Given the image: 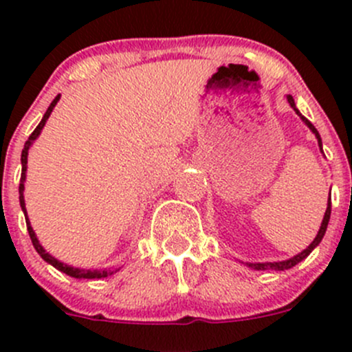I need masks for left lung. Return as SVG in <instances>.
<instances>
[{"mask_svg":"<svg viewBox=\"0 0 352 352\" xmlns=\"http://www.w3.org/2000/svg\"><path fill=\"white\" fill-rule=\"evenodd\" d=\"M286 98H287V104L291 105V109H293L294 112H296L298 116H300V119L303 120V122L307 124L308 127H310L311 133L315 134V138H317V141H318V146H320V151H322V153H324V150H322V138H320V134H318V131L315 129V126L310 122V120L307 119V117L301 116L300 110L296 109V104H294L293 97H291V95H286ZM330 208H332V202H330V197H329V201H327V209H325V214H324V219H322L320 230H318V233H317V236H315V239H314V242L308 245V247L305 248L303 252H300V254L294 255V257L287 258V261H279V262H255V264H252V262H247L248 267L255 269V271H267V269H274V271H286V269H291V267H293V265H296L298 262H301V261H303V258H307L308 255L311 254V250H314V248L317 247V245L322 242V239H324L325 232H327V225H329V219H330Z\"/></svg>","mask_w":352,"mask_h":352,"instance_id":"1","label":"left lung"}]
</instances>
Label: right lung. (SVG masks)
<instances>
[{"instance_id":"add662e5","label":"right lung","mask_w":352,"mask_h":352,"mask_svg":"<svg viewBox=\"0 0 352 352\" xmlns=\"http://www.w3.org/2000/svg\"><path fill=\"white\" fill-rule=\"evenodd\" d=\"M59 98H61V95H58V97L54 98V100L51 102V105H49V109L45 110L44 117H42V120L38 122V126L35 127L34 133L28 136V140L25 141V146L22 150V177H20V187H19V192H20V206H22V211L25 214V221H27V230H28V235H30V240L32 243H34L35 250H37V254L41 255L42 258H44L47 264H51L52 267H56L58 271L65 272V274L71 276V278H76V279H100V278H107V276L113 274L116 271H119V269H116V271H112V269H80V267H73V265H67L65 262L58 261L56 257H52L49 252H45V248L42 247L41 242H38L37 235H35L34 228L30 226V221H28V216H27V209H25V199H23V190H25V179H27V156H28V148L34 144V141L37 140L38 134H41L42 127L45 126V122H47L49 116H51V112L54 110L56 104L59 102Z\"/></svg>"}]
</instances>
